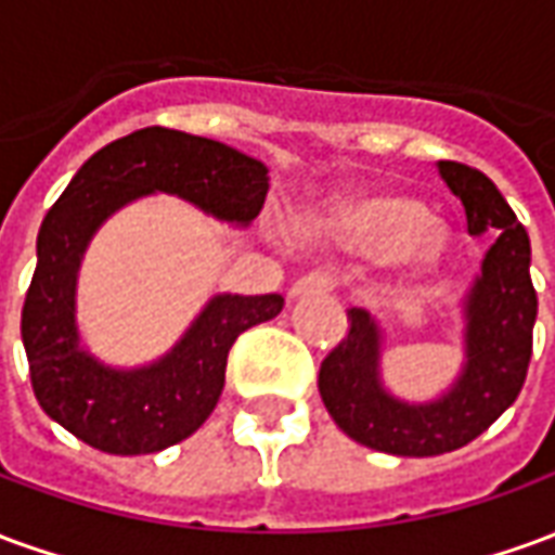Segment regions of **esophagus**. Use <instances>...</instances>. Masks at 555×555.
I'll list each match as a JSON object with an SVG mask.
<instances>
[{
    "label": "esophagus",
    "instance_id": "1",
    "mask_svg": "<svg viewBox=\"0 0 555 555\" xmlns=\"http://www.w3.org/2000/svg\"><path fill=\"white\" fill-rule=\"evenodd\" d=\"M336 288V282L330 273H321V270H314L309 276H302L294 282V288H291V297H300V294H309V291H333Z\"/></svg>",
    "mask_w": 555,
    "mask_h": 555
}]
</instances>
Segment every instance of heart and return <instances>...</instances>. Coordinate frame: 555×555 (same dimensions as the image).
<instances>
[{"label":"heart","mask_w":555,"mask_h":555,"mask_svg":"<svg viewBox=\"0 0 555 555\" xmlns=\"http://www.w3.org/2000/svg\"><path fill=\"white\" fill-rule=\"evenodd\" d=\"M341 234L365 253L392 249L396 261L428 264L440 253V231L425 222L422 207L408 198H369L345 210Z\"/></svg>","instance_id":"1"}]
</instances>
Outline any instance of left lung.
Listing matches in <instances>:
<instances>
[{"instance_id":"8db88e82","label":"left lung","mask_w":555,"mask_h":555,"mask_svg":"<svg viewBox=\"0 0 555 555\" xmlns=\"http://www.w3.org/2000/svg\"><path fill=\"white\" fill-rule=\"evenodd\" d=\"M466 214V231H500L466 297V365L434 404L386 396L377 374L380 330L362 309H348V336L321 362L318 389L330 416L350 440L374 452L434 457L461 449L496 422L520 396L532 357L538 294L529 276V234L485 171L440 159Z\"/></svg>"}]
</instances>
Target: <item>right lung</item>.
Segmentation results:
<instances>
[{
  "label": "right lung",
  "mask_w": 555,
  "mask_h": 555,
  "mask_svg": "<svg viewBox=\"0 0 555 555\" xmlns=\"http://www.w3.org/2000/svg\"><path fill=\"white\" fill-rule=\"evenodd\" d=\"M154 190L246 225L264 207L270 183L261 159L214 139L145 127L86 159L43 217L38 267L23 302L31 389L47 416L109 454L159 452L202 428L222 396L234 338L285 306L279 294H219L154 365L115 372L91 360L74 324L79 258L103 219Z\"/></svg>",
  "instance_id": "right-lung-1"
}]
</instances>
